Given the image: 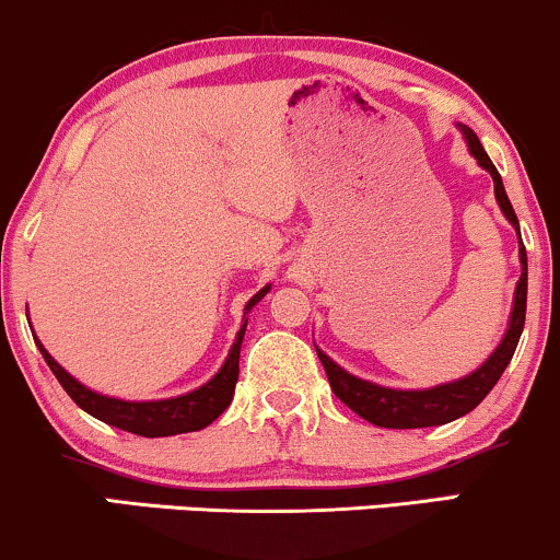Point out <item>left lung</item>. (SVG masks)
<instances>
[{
	"instance_id": "obj_1",
	"label": "left lung",
	"mask_w": 560,
	"mask_h": 560,
	"mask_svg": "<svg viewBox=\"0 0 560 560\" xmlns=\"http://www.w3.org/2000/svg\"><path fill=\"white\" fill-rule=\"evenodd\" d=\"M458 130L464 133L469 154L475 156L477 164L482 170H488L492 183H495V201L501 207V212L518 233V220L514 207H511L509 194H505L501 173L495 170V164L490 162L488 151L482 149L477 133L466 125H458ZM518 261H522V278L516 282L514 291V306H511L509 327H505L503 340L498 343L495 351L490 353L488 361L477 366L475 372H469L466 377L453 380V383H443L435 387H424V390H398V387H385L370 380H361L357 374L346 372L343 366L335 364L325 351H319L317 357L325 366L327 380H330L332 393L338 396L351 411H357L366 422L387 427V430H417V427H438L448 424L453 419L464 417V413L475 411L482 404L485 396L495 387L501 374L509 366V361L514 359V351L518 346L524 330V317H527V252H524L522 235H518Z\"/></svg>"
}]
</instances>
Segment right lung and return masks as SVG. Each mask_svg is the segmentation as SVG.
Returning a JSON list of instances; mask_svg holds the SVG:
<instances>
[{
  "label": "right lung",
  "mask_w": 560,
  "mask_h": 560,
  "mask_svg": "<svg viewBox=\"0 0 560 560\" xmlns=\"http://www.w3.org/2000/svg\"><path fill=\"white\" fill-rule=\"evenodd\" d=\"M269 288L265 285L259 293L248 301L246 308H243V325L238 335H235V343L230 348L225 364L220 366V372L214 374L209 383H203L196 390L183 393V396L175 398H162V400H122V398H112V396H102V393L91 390L83 383H78L72 374L59 366L51 353L42 346V340H36L38 351L49 370L55 372V377L59 380V385L65 387V393L75 400L78 406L85 413L98 419V422L117 427V430L133 432V435L141 438H170V435H183V432H196L203 430L220 417L222 411L228 409L230 400H233L235 393V383H238V359H241V343L243 335H246V314L259 304L261 299L269 293Z\"/></svg>",
  "instance_id": "obj_1"
}]
</instances>
